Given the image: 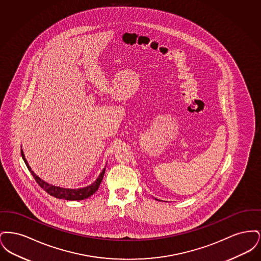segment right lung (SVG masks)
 <instances>
[{
    "label": "right lung",
    "instance_id": "add662e5",
    "mask_svg": "<svg viewBox=\"0 0 261 261\" xmlns=\"http://www.w3.org/2000/svg\"><path fill=\"white\" fill-rule=\"evenodd\" d=\"M21 155H22V159L24 161L27 168L31 171V168L29 167L28 163L25 160L24 154H23L22 150H21ZM105 172H106V168L101 171V173L99 174L98 179L92 185L82 188V189H77V190L63 189V188H60V187L51 186V185H49L48 183L44 182L43 180H41L33 171H31V174H32L33 178L35 179V181L37 182L38 185L41 187L45 192H47L51 197H55L57 199H67V200H81V199H87L89 197H91L99 189V185L101 183V180L103 178Z\"/></svg>",
    "mask_w": 261,
    "mask_h": 261
}]
</instances>
